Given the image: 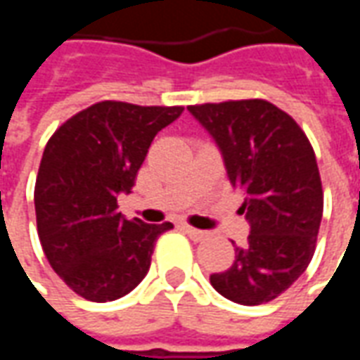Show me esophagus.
<instances>
[{"label": "esophagus", "instance_id": "obj_1", "mask_svg": "<svg viewBox=\"0 0 360 360\" xmlns=\"http://www.w3.org/2000/svg\"><path fill=\"white\" fill-rule=\"evenodd\" d=\"M183 231H185L193 241H204V239L208 237L206 231H200V229H195V227H191V226H183Z\"/></svg>", "mask_w": 360, "mask_h": 360}]
</instances>
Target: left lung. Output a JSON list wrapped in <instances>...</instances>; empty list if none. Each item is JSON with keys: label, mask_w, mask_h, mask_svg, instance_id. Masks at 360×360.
I'll return each instance as SVG.
<instances>
[{"label": "left lung", "mask_w": 360, "mask_h": 360, "mask_svg": "<svg viewBox=\"0 0 360 360\" xmlns=\"http://www.w3.org/2000/svg\"><path fill=\"white\" fill-rule=\"evenodd\" d=\"M212 134L227 177L245 196L250 224L231 268L212 287L247 307L274 301L307 270L316 249L324 193L316 156L291 115L266 100H229L187 108Z\"/></svg>", "instance_id": "left-lung-1"}]
</instances>
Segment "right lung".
Wrapping results in <instances>:
<instances>
[{"instance_id":"obj_1","label":"right lung","mask_w":360,"mask_h":360,"mask_svg":"<svg viewBox=\"0 0 360 360\" xmlns=\"http://www.w3.org/2000/svg\"><path fill=\"white\" fill-rule=\"evenodd\" d=\"M181 113L105 100L67 119L46 144L34 187L38 237L53 271L86 301L131 293L158 237L173 227L125 219L117 195L131 193L154 136Z\"/></svg>"}]
</instances>
